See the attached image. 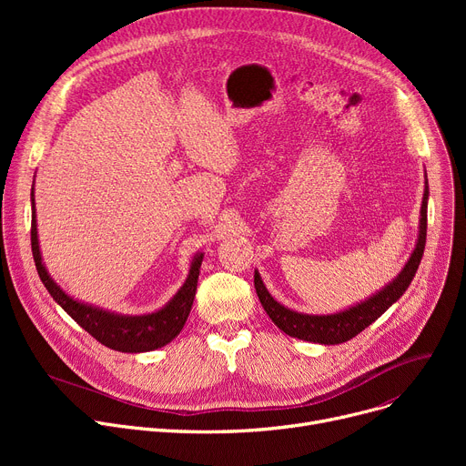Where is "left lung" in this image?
I'll list each match as a JSON object with an SVG mask.
<instances>
[{"label": "left lung", "instance_id": "left-lung-1", "mask_svg": "<svg viewBox=\"0 0 466 466\" xmlns=\"http://www.w3.org/2000/svg\"><path fill=\"white\" fill-rule=\"evenodd\" d=\"M427 200H429V187L425 181V194H423L421 218H420V236L410 260L402 268V272L389 285H385L380 292H376L374 297L350 309L330 313V315H308V313L292 311L272 299V295L268 292V289L260 279V274L255 270V289H257L258 300L264 311L270 315L274 325L292 338L313 341V344H325V346L344 344V341L355 338L366 327L372 325L381 313H385L404 295L415 272H418L423 251H425V239H427Z\"/></svg>", "mask_w": 466, "mask_h": 466}]
</instances>
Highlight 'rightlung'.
<instances>
[{
    "label": "right lung",
    "instance_id": "obj_1",
    "mask_svg": "<svg viewBox=\"0 0 466 466\" xmlns=\"http://www.w3.org/2000/svg\"><path fill=\"white\" fill-rule=\"evenodd\" d=\"M32 253L35 260L37 274L51 292V297L62 306V309L71 317L73 321H77L90 336H94L100 344H104L109 350L122 351V353H143L153 351L174 339L190 313L196 285H198L200 266L204 253L194 255L188 278L183 283V287L177 290V295L171 299L162 309L147 315H120L111 313L106 309H100L96 306L83 304L79 300H73L66 292L53 281L45 270V264L41 260L39 251V239H37V225H35V198L32 188Z\"/></svg>",
    "mask_w": 466,
    "mask_h": 466
}]
</instances>
